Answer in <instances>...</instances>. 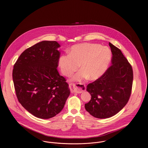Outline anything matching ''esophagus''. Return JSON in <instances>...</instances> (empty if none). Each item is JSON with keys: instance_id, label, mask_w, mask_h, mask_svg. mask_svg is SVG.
<instances>
[{"instance_id": "1", "label": "esophagus", "mask_w": 148, "mask_h": 148, "mask_svg": "<svg viewBox=\"0 0 148 148\" xmlns=\"http://www.w3.org/2000/svg\"><path fill=\"white\" fill-rule=\"evenodd\" d=\"M70 87L73 90V91L76 93H82L86 91L85 85L82 84H70Z\"/></svg>"}]
</instances>
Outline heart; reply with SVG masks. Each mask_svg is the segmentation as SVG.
<instances>
[{
  "mask_svg": "<svg viewBox=\"0 0 148 148\" xmlns=\"http://www.w3.org/2000/svg\"><path fill=\"white\" fill-rule=\"evenodd\" d=\"M111 58V52L108 47L96 43H81L71 47L69 54L61 55L58 65L66 76L72 75L79 65L81 70L73 76L72 81H81L88 78L96 80L105 73Z\"/></svg>",
  "mask_w": 148,
  "mask_h": 148,
  "instance_id": "heart-1",
  "label": "heart"
}]
</instances>
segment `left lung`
Masks as SVG:
<instances>
[{
  "label": "left lung",
  "instance_id": "left-lung-1",
  "mask_svg": "<svg viewBox=\"0 0 148 148\" xmlns=\"http://www.w3.org/2000/svg\"><path fill=\"white\" fill-rule=\"evenodd\" d=\"M112 57V65L97 80L87 86L91 96L85 103L86 110L99 119L116 115L130 98L133 80L132 67L118 48L109 42Z\"/></svg>",
  "mask_w": 148,
  "mask_h": 148
}]
</instances>
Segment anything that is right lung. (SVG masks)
<instances>
[{"instance_id":"right-lung-1","label":"right lung","mask_w":148,"mask_h":148,"mask_svg":"<svg viewBox=\"0 0 148 148\" xmlns=\"http://www.w3.org/2000/svg\"><path fill=\"white\" fill-rule=\"evenodd\" d=\"M60 47L56 41L43 40L25 49L14 65L16 95L24 109L34 116L48 119L62 110L70 94L57 67Z\"/></svg>"}]
</instances>
